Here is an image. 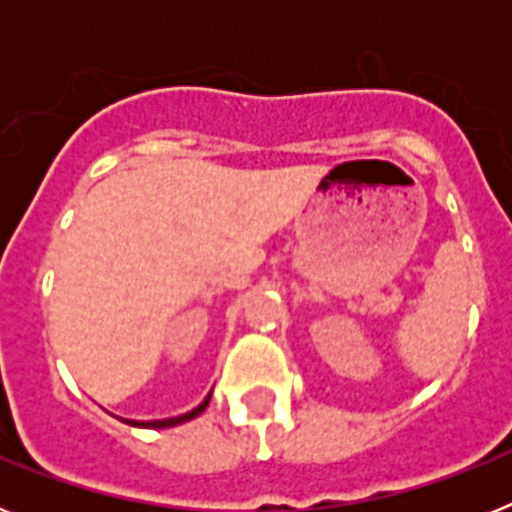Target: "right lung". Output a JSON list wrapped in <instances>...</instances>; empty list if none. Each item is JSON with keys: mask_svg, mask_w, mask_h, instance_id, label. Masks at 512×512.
Returning a JSON list of instances; mask_svg holds the SVG:
<instances>
[{"mask_svg": "<svg viewBox=\"0 0 512 512\" xmlns=\"http://www.w3.org/2000/svg\"><path fill=\"white\" fill-rule=\"evenodd\" d=\"M210 397H212V392L205 397V400L200 402V405H197V408L189 410V413H184V415H176V418H166V420H128V423L130 425H138V428H171V425L187 423V420L197 418V415H200L202 410H205L207 405H210Z\"/></svg>", "mask_w": 512, "mask_h": 512, "instance_id": "obj_1", "label": "right lung"}]
</instances>
